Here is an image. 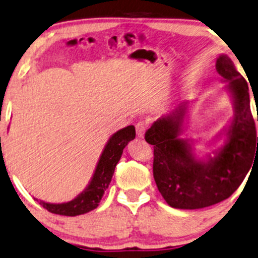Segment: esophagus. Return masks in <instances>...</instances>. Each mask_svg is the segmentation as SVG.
<instances>
[{
  "instance_id": "obj_1",
  "label": "esophagus",
  "mask_w": 258,
  "mask_h": 258,
  "mask_svg": "<svg viewBox=\"0 0 258 258\" xmlns=\"http://www.w3.org/2000/svg\"><path fill=\"white\" fill-rule=\"evenodd\" d=\"M146 129H147V125L144 122H139L136 124V135H138V138H144Z\"/></svg>"
}]
</instances>
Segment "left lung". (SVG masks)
<instances>
[{"label":"left lung","instance_id":"left-lung-1","mask_svg":"<svg viewBox=\"0 0 258 258\" xmlns=\"http://www.w3.org/2000/svg\"><path fill=\"white\" fill-rule=\"evenodd\" d=\"M215 69L228 82L226 90L234 109L232 122L221 133L226 140L220 148L206 159H199L192 152V142L180 138L186 101L155 120L145 135L146 141L154 146L153 176L158 190L173 208L200 209L228 199L258 157V138L245 79L227 55H219Z\"/></svg>","mask_w":258,"mask_h":258}]
</instances>
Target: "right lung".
Returning <instances> with one entry per match:
<instances>
[{
	"label": "right lung",
	"mask_w": 258,
	"mask_h": 258,
	"mask_svg": "<svg viewBox=\"0 0 258 258\" xmlns=\"http://www.w3.org/2000/svg\"><path fill=\"white\" fill-rule=\"evenodd\" d=\"M135 126L128 125L111 136L104 147L99 160H98L97 167H95L90 183L84 191L79 194L74 200L64 203H50L43 201V200H34L40 206H43L46 211L51 212L53 214L66 215V217H76V215L93 211L99 205L105 190L109 187L114 172V167L122 157L123 149L125 148L129 141L135 139Z\"/></svg>",
	"instance_id": "right-lung-1"
}]
</instances>
